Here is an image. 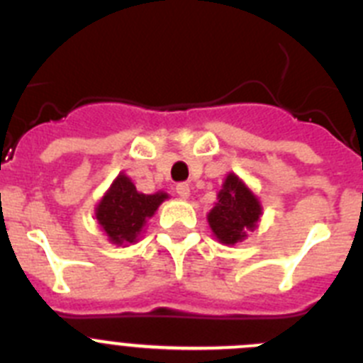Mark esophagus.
<instances>
[{"instance_id": "esophagus-1", "label": "esophagus", "mask_w": 363, "mask_h": 363, "mask_svg": "<svg viewBox=\"0 0 363 363\" xmlns=\"http://www.w3.org/2000/svg\"><path fill=\"white\" fill-rule=\"evenodd\" d=\"M176 192H178V196L187 198L189 194H191V187H189V184H185V182H182V184L176 185Z\"/></svg>"}]
</instances>
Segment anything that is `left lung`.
Listing matches in <instances>:
<instances>
[{
    "label": "left lung",
    "instance_id": "left-lung-1",
    "mask_svg": "<svg viewBox=\"0 0 363 363\" xmlns=\"http://www.w3.org/2000/svg\"><path fill=\"white\" fill-rule=\"evenodd\" d=\"M262 207L258 200L234 174H229L218 194V203L209 213V225L216 238L225 245H234L255 229Z\"/></svg>",
    "mask_w": 363,
    "mask_h": 363
}]
</instances>
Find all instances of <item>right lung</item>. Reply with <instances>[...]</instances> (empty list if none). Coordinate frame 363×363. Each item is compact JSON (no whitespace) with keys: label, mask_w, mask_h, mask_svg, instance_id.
<instances>
[{"label":"right lung","mask_w":363,"mask_h":363,"mask_svg":"<svg viewBox=\"0 0 363 363\" xmlns=\"http://www.w3.org/2000/svg\"><path fill=\"white\" fill-rule=\"evenodd\" d=\"M165 198V192H138L133 182L125 174H120L99 201L96 218L112 243H133L145 225L147 218L152 216Z\"/></svg>","instance_id":"add662e5"}]
</instances>
